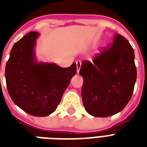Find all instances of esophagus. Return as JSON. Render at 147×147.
<instances>
[{"instance_id":"esophagus-1","label":"esophagus","mask_w":147,"mask_h":147,"mask_svg":"<svg viewBox=\"0 0 147 147\" xmlns=\"http://www.w3.org/2000/svg\"><path fill=\"white\" fill-rule=\"evenodd\" d=\"M76 66H77V72L79 73V70H80L81 66H82V62H81L80 60H78L76 62Z\"/></svg>"}]
</instances>
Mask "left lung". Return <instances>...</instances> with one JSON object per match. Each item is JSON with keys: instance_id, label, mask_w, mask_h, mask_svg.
Segmentation results:
<instances>
[{"instance_id": "obj_1", "label": "left lung", "mask_w": 147, "mask_h": 147, "mask_svg": "<svg viewBox=\"0 0 147 147\" xmlns=\"http://www.w3.org/2000/svg\"><path fill=\"white\" fill-rule=\"evenodd\" d=\"M134 49L123 36L115 34L108 48L82 63V98L86 111L106 117L121 111L132 97L137 80Z\"/></svg>"}]
</instances>
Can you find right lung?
<instances>
[{
  "label": "right lung",
  "instance_id": "add662e5",
  "mask_svg": "<svg viewBox=\"0 0 147 147\" xmlns=\"http://www.w3.org/2000/svg\"><path fill=\"white\" fill-rule=\"evenodd\" d=\"M39 35L30 32L13 46L6 64L5 78L15 105L30 115L46 117L57 108L76 74V63L62 68L54 63L38 62L34 47Z\"/></svg>",
  "mask_w": 147,
  "mask_h": 147
}]
</instances>
